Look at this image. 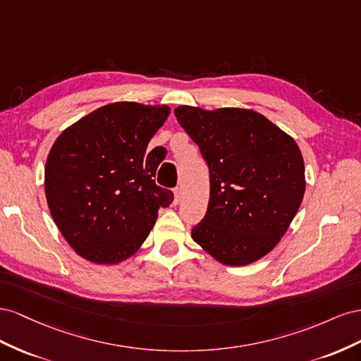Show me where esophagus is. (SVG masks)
I'll return each instance as SVG.
<instances>
[{"label":"esophagus","mask_w":361,"mask_h":361,"mask_svg":"<svg viewBox=\"0 0 361 361\" xmlns=\"http://www.w3.org/2000/svg\"><path fill=\"white\" fill-rule=\"evenodd\" d=\"M181 201V189L177 188L173 190V204H178Z\"/></svg>","instance_id":"obj_1"}]
</instances>
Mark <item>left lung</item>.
I'll return each mask as SVG.
<instances>
[{"mask_svg":"<svg viewBox=\"0 0 361 361\" xmlns=\"http://www.w3.org/2000/svg\"><path fill=\"white\" fill-rule=\"evenodd\" d=\"M180 126L210 169V200L192 239L226 266H246L280 243L305 192V168L292 136L262 113L178 106Z\"/></svg>","mask_w":361,"mask_h":361,"instance_id":"8db88e82","label":"left lung"}]
</instances>
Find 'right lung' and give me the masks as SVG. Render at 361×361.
<instances>
[{
	"label": "right lung",
	"mask_w": 361,
	"mask_h": 361,
	"mask_svg": "<svg viewBox=\"0 0 361 361\" xmlns=\"http://www.w3.org/2000/svg\"><path fill=\"white\" fill-rule=\"evenodd\" d=\"M168 106L118 101L60 133L45 164V197L69 246L95 264L135 255L173 201L156 184L163 157L148 143L168 119Z\"/></svg>",
	"instance_id": "obj_1"
}]
</instances>
